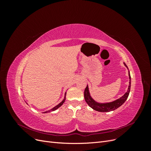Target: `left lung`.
Here are the masks:
<instances>
[{"mask_svg":"<svg viewBox=\"0 0 151 151\" xmlns=\"http://www.w3.org/2000/svg\"><path fill=\"white\" fill-rule=\"evenodd\" d=\"M124 65L128 68V67L127 66V65L125 63H124ZM129 79H130L129 88H128V90L125 93V94L122 96L121 98H120L119 99H118L114 101L109 102V103H98L96 101H94V100L92 98V97L91 96L88 86L87 85V87L84 90V94L86 102L88 103V104L91 108H93L96 111H100V112H109V111L115 110V109H117L118 108H119L120 106H122V105L125 102V101L127 99L128 96H129V93H130V86H131V77H130L129 71Z\"/></svg>","mask_w":151,"mask_h":151,"instance_id":"obj_1","label":"left lung"}]
</instances>
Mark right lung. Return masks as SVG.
<instances>
[{"label":"right lung","mask_w":151,"mask_h":151,"mask_svg":"<svg viewBox=\"0 0 151 151\" xmlns=\"http://www.w3.org/2000/svg\"><path fill=\"white\" fill-rule=\"evenodd\" d=\"M65 98H66V93H65V96H64V98H63V99L62 100V101L61 102V103H59L58 104H57V106H55L54 108H53L52 109H50V110H48V111H45V112H43L44 113H50V112H51V111H55V110H56L57 109H58L59 107H60L63 104V103L65 102Z\"/></svg>","instance_id":"right-lung-1"}]
</instances>
